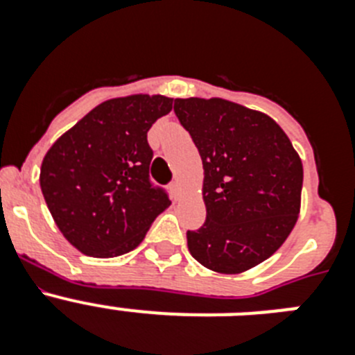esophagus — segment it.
Wrapping results in <instances>:
<instances>
[{
	"mask_svg": "<svg viewBox=\"0 0 355 355\" xmlns=\"http://www.w3.org/2000/svg\"><path fill=\"white\" fill-rule=\"evenodd\" d=\"M171 190H172V193H174L175 197H180L181 196V190H183V188H181V181L175 180L174 183L171 184Z\"/></svg>",
	"mask_w": 355,
	"mask_h": 355,
	"instance_id": "1",
	"label": "esophagus"
}]
</instances>
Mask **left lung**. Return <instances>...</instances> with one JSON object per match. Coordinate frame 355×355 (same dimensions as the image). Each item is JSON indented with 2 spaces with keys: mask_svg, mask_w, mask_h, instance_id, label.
Masks as SVG:
<instances>
[{
  "mask_svg": "<svg viewBox=\"0 0 355 355\" xmlns=\"http://www.w3.org/2000/svg\"><path fill=\"white\" fill-rule=\"evenodd\" d=\"M174 112L202 159L206 222L188 231V250L218 274L268 259L300 213L304 168L272 117L222 97L175 99Z\"/></svg>",
  "mask_w": 355,
  "mask_h": 355,
  "instance_id": "1",
  "label": "left lung"
}]
</instances>
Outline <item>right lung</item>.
<instances>
[{
	"label": "right lung",
	"mask_w": 355,
	"mask_h": 355,
	"mask_svg": "<svg viewBox=\"0 0 355 355\" xmlns=\"http://www.w3.org/2000/svg\"><path fill=\"white\" fill-rule=\"evenodd\" d=\"M172 101L159 94L108 99L44 156L42 196L60 233L81 254L115 258L130 252L171 206L149 183L147 131L171 112Z\"/></svg>",
	"instance_id": "obj_1"
}]
</instances>
